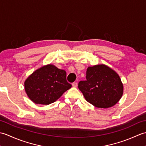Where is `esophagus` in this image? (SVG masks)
Returning a JSON list of instances; mask_svg holds the SVG:
<instances>
[{
	"label": "esophagus",
	"instance_id": "obj_1",
	"mask_svg": "<svg viewBox=\"0 0 146 146\" xmlns=\"http://www.w3.org/2000/svg\"><path fill=\"white\" fill-rule=\"evenodd\" d=\"M72 86H73V87H77V86H78V83H77L76 82H74L72 83Z\"/></svg>",
	"mask_w": 146,
	"mask_h": 146
}]
</instances>
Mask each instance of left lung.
<instances>
[{
    "mask_svg": "<svg viewBox=\"0 0 146 146\" xmlns=\"http://www.w3.org/2000/svg\"><path fill=\"white\" fill-rule=\"evenodd\" d=\"M86 80L80 81L78 88L85 100L97 108H108L114 106L123 93V86L116 71L101 64L89 66Z\"/></svg>",
    "mask_w": 146,
    "mask_h": 146,
    "instance_id": "obj_1",
    "label": "left lung"
}]
</instances>
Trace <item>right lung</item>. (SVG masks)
Returning a JSON list of instances; mask_svg holds the SVG:
<instances>
[{
	"label": "right lung",
	"mask_w": 146,
	"mask_h": 146,
	"mask_svg": "<svg viewBox=\"0 0 146 146\" xmlns=\"http://www.w3.org/2000/svg\"><path fill=\"white\" fill-rule=\"evenodd\" d=\"M71 87L66 71L51 64L37 69L24 82L27 97L36 104L53 103Z\"/></svg>",
	"instance_id": "add662e5"
}]
</instances>
